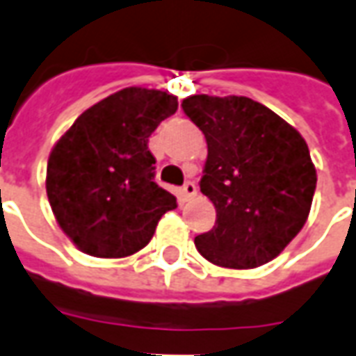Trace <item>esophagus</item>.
Listing matches in <instances>:
<instances>
[{
  "label": "esophagus",
  "mask_w": 356,
  "mask_h": 356,
  "mask_svg": "<svg viewBox=\"0 0 356 356\" xmlns=\"http://www.w3.org/2000/svg\"><path fill=\"white\" fill-rule=\"evenodd\" d=\"M194 196H196V185H194L193 181H186L185 185H183V198L185 200H193Z\"/></svg>",
  "instance_id": "obj_1"
}]
</instances>
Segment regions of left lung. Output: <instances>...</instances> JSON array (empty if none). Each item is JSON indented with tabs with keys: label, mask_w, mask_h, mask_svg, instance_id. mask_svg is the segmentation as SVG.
<instances>
[{
	"label": "left lung",
	"mask_w": 356,
	"mask_h": 356,
	"mask_svg": "<svg viewBox=\"0 0 356 356\" xmlns=\"http://www.w3.org/2000/svg\"><path fill=\"white\" fill-rule=\"evenodd\" d=\"M181 106L208 143L200 191L217 213L213 229L194 238L196 250L229 268L275 259L313 204L316 171L305 139L248 97L193 95Z\"/></svg>",
	"instance_id": "1"
}]
</instances>
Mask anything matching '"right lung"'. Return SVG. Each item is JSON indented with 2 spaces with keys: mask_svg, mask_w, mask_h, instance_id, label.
Instances as JSON below:
<instances>
[{
  "mask_svg": "<svg viewBox=\"0 0 356 356\" xmlns=\"http://www.w3.org/2000/svg\"><path fill=\"white\" fill-rule=\"evenodd\" d=\"M177 97L127 88L81 114L53 147L47 198L57 223L81 252L125 257L152 238L177 200L154 181L148 137L175 114Z\"/></svg>",
  "mask_w": 356,
  "mask_h": 356,
  "instance_id": "add662e5",
  "label": "right lung"
}]
</instances>
